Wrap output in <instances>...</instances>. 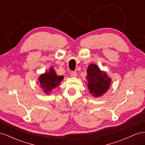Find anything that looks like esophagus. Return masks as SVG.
Returning <instances> with one entry per match:
<instances>
[{
	"label": "esophagus",
	"instance_id": "esophagus-1",
	"mask_svg": "<svg viewBox=\"0 0 145 145\" xmlns=\"http://www.w3.org/2000/svg\"><path fill=\"white\" fill-rule=\"evenodd\" d=\"M70 75H71V77H75L77 76V72L76 71H71V73H70Z\"/></svg>",
	"mask_w": 145,
	"mask_h": 145
}]
</instances>
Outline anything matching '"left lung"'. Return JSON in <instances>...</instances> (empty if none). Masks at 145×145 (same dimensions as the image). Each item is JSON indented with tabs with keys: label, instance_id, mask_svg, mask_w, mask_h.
Returning a JSON list of instances; mask_svg holds the SVG:
<instances>
[{
	"label": "left lung",
	"instance_id": "left-lung-1",
	"mask_svg": "<svg viewBox=\"0 0 145 145\" xmlns=\"http://www.w3.org/2000/svg\"><path fill=\"white\" fill-rule=\"evenodd\" d=\"M86 78L89 93L96 97L106 93L111 84V78L94 64L88 68Z\"/></svg>",
	"mask_w": 145,
	"mask_h": 145
}]
</instances>
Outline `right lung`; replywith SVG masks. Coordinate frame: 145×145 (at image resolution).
<instances>
[{
  "label": "right lung",
  "mask_w": 145,
  "mask_h": 145,
  "mask_svg": "<svg viewBox=\"0 0 145 145\" xmlns=\"http://www.w3.org/2000/svg\"><path fill=\"white\" fill-rule=\"evenodd\" d=\"M63 79V76H57L53 69L51 68L48 72L42 74L39 80L40 86L45 93H50L52 89L58 86L60 82Z\"/></svg>",
  "instance_id": "obj_1"
}]
</instances>
